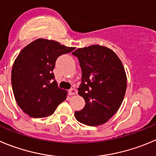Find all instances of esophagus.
Wrapping results in <instances>:
<instances>
[{"mask_svg": "<svg viewBox=\"0 0 156 156\" xmlns=\"http://www.w3.org/2000/svg\"><path fill=\"white\" fill-rule=\"evenodd\" d=\"M77 93H78V91L75 89H74V88H71V89L68 91V94L69 95H75V94H77Z\"/></svg>", "mask_w": 156, "mask_h": 156, "instance_id": "34e87169", "label": "esophagus"}]
</instances>
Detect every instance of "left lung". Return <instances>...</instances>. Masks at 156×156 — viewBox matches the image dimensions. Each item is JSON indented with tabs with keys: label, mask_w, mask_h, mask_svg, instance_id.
<instances>
[{
	"label": "left lung",
	"mask_w": 156,
	"mask_h": 156,
	"mask_svg": "<svg viewBox=\"0 0 156 156\" xmlns=\"http://www.w3.org/2000/svg\"><path fill=\"white\" fill-rule=\"evenodd\" d=\"M82 72L78 94L85 101L82 110L75 112L79 122L90 126L105 123L119 110L124 99L127 78L122 62L105 46L94 44L72 53Z\"/></svg>",
	"instance_id": "1"
}]
</instances>
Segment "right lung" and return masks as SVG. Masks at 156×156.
I'll list each match as a JSON object with an SVG mask.
<instances>
[{
  "label": "right lung",
  "mask_w": 156,
  "mask_h": 156,
  "mask_svg": "<svg viewBox=\"0 0 156 156\" xmlns=\"http://www.w3.org/2000/svg\"><path fill=\"white\" fill-rule=\"evenodd\" d=\"M75 48L38 38L21 51L12 67L11 84L16 101L25 114L48 117L66 99L68 92L58 88L52 71L57 58Z\"/></svg>",
  "instance_id": "add662e5"
}]
</instances>
